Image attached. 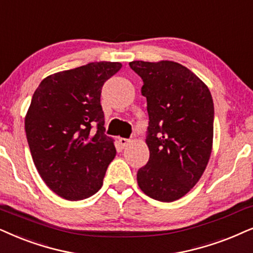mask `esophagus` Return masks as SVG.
<instances>
[{"instance_id": "obj_1", "label": "esophagus", "mask_w": 253, "mask_h": 253, "mask_svg": "<svg viewBox=\"0 0 253 253\" xmlns=\"http://www.w3.org/2000/svg\"><path fill=\"white\" fill-rule=\"evenodd\" d=\"M119 142H120L121 146H122V147H126V146H127L130 144V140L126 139V138H120Z\"/></svg>"}]
</instances>
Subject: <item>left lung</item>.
<instances>
[{
	"label": "left lung",
	"instance_id": "1",
	"mask_svg": "<svg viewBox=\"0 0 253 253\" xmlns=\"http://www.w3.org/2000/svg\"><path fill=\"white\" fill-rule=\"evenodd\" d=\"M147 101L150 158L137 172L139 188L162 202L194 187L208 165L214 136V102L208 87L178 62L131 61Z\"/></svg>",
	"mask_w": 253,
	"mask_h": 253
}]
</instances>
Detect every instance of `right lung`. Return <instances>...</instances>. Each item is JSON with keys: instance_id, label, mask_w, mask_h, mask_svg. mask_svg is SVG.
Listing matches in <instances>:
<instances>
[{"instance_id": "1", "label": "right lung", "mask_w": 253, "mask_h": 253, "mask_svg": "<svg viewBox=\"0 0 253 253\" xmlns=\"http://www.w3.org/2000/svg\"><path fill=\"white\" fill-rule=\"evenodd\" d=\"M121 67V62H89L48 75L34 93L26 138L39 175L62 199L94 195L116 156L114 139L104 134L100 98L104 83Z\"/></svg>"}]
</instances>
